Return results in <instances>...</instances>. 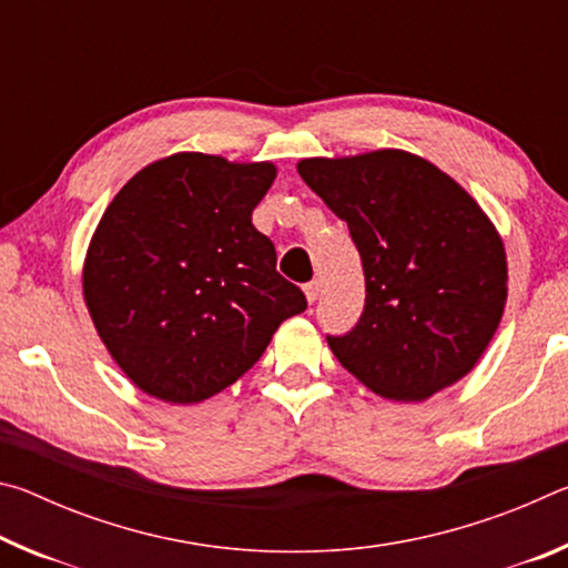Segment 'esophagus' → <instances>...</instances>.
Returning <instances> with one entry per match:
<instances>
[{"label":"esophagus","instance_id":"esophagus-1","mask_svg":"<svg viewBox=\"0 0 568 568\" xmlns=\"http://www.w3.org/2000/svg\"><path fill=\"white\" fill-rule=\"evenodd\" d=\"M318 291H321V283L318 281H311L303 285V293L307 297V303H315V297H318Z\"/></svg>","mask_w":568,"mask_h":568}]
</instances>
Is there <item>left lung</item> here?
<instances>
[{
  "label": "left lung",
  "instance_id": "left-lung-1",
  "mask_svg": "<svg viewBox=\"0 0 568 568\" xmlns=\"http://www.w3.org/2000/svg\"><path fill=\"white\" fill-rule=\"evenodd\" d=\"M297 172L361 253V318L325 335L343 368L393 400H423L464 378L506 303L504 243L476 200L403 150L301 160Z\"/></svg>",
  "mask_w": 568,
  "mask_h": 568
}]
</instances>
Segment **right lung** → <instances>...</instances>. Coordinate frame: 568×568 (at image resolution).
Wrapping results in <instances>:
<instances>
[{
  "label": "right lung",
  "instance_id": "add662e5",
  "mask_svg": "<svg viewBox=\"0 0 568 568\" xmlns=\"http://www.w3.org/2000/svg\"><path fill=\"white\" fill-rule=\"evenodd\" d=\"M273 180L271 162L180 152L140 170L104 210L84 261V303L140 390L168 403L215 396L307 307L253 225Z\"/></svg>",
  "mask_w": 568,
  "mask_h": 568
}]
</instances>
